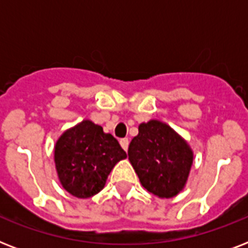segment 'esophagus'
Instances as JSON below:
<instances>
[{
    "mask_svg": "<svg viewBox=\"0 0 248 248\" xmlns=\"http://www.w3.org/2000/svg\"><path fill=\"white\" fill-rule=\"evenodd\" d=\"M120 144H121V147L124 148V151H127V149H128V144H130V141H128L127 138H124V139H121L120 140Z\"/></svg>",
    "mask_w": 248,
    "mask_h": 248,
    "instance_id": "obj_1",
    "label": "esophagus"
}]
</instances>
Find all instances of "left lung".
Listing matches in <instances>:
<instances>
[{"instance_id": "8db88e82", "label": "left lung", "mask_w": 248, "mask_h": 248, "mask_svg": "<svg viewBox=\"0 0 248 248\" xmlns=\"http://www.w3.org/2000/svg\"><path fill=\"white\" fill-rule=\"evenodd\" d=\"M128 159L148 192L172 198L184 189L193 165L186 140L158 120L139 124V134L128 145Z\"/></svg>"}]
</instances>
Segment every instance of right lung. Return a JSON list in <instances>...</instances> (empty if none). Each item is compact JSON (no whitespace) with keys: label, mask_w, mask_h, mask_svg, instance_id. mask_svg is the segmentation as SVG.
<instances>
[{"label":"right lung","mask_w":248,"mask_h":248,"mask_svg":"<svg viewBox=\"0 0 248 248\" xmlns=\"http://www.w3.org/2000/svg\"><path fill=\"white\" fill-rule=\"evenodd\" d=\"M126 157L117 139L90 120L65 130L54 149L60 184L77 198H90L100 192L113 167Z\"/></svg>","instance_id":"1"}]
</instances>
